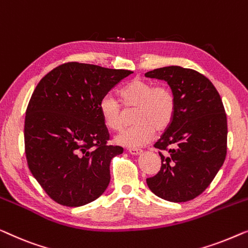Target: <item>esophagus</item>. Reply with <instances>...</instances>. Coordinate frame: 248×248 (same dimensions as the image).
<instances>
[{"label": "esophagus", "mask_w": 248, "mask_h": 248, "mask_svg": "<svg viewBox=\"0 0 248 248\" xmlns=\"http://www.w3.org/2000/svg\"><path fill=\"white\" fill-rule=\"evenodd\" d=\"M129 154H131V155H134V156H137V155H140L141 154V151L140 149H129Z\"/></svg>", "instance_id": "34e87169"}]
</instances>
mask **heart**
Here are the masks:
<instances>
[{
    "label": "heart",
    "instance_id": "heart-1",
    "mask_svg": "<svg viewBox=\"0 0 248 248\" xmlns=\"http://www.w3.org/2000/svg\"><path fill=\"white\" fill-rule=\"evenodd\" d=\"M127 109H136L134 127L116 137V142L124 147L138 148L152 140L155 130L162 132L172 123L175 113V96L166 85L141 78H135L120 92ZM100 112L104 124L111 130L119 131L124 127L123 107L113 95H106L100 102Z\"/></svg>",
    "mask_w": 248,
    "mask_h": 248
}]
</instances>
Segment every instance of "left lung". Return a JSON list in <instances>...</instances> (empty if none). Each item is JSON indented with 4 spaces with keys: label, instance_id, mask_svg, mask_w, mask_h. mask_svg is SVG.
I'll return each instance as SVG.
<instances>
[{
    "label": "left lung",
    "instance_id": "1",
    "mask_svg": "<svg viewBox=\"0 0 248 248\" xmlns=\"http://www.w3.org/2000/svg\"><path fill=\"white\" fill-rule=\"evenodd\" d=\"M145 76L165 81L175 96L172 123L154 145L169 155L159 154L160 170L146 182L164 200H192L212 182L227 154V117L221 97L194 69L167 66Z\"/></svg>",
    "mask_w": 248,
    "mask_h": 248
}]
</instances>
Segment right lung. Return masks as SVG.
<instances>
[{"label":"right lung","mask_w":248,"mask_h":248,"mask_svg":"<svg viewBox=\"0 0 248 248\" xmlns=\"http://www.w3.org/2000/svg\"><path fill=\"white\" fill-rule=\"evenodd\" d=\"M131 73L66 62L34 89L24 120L27 162L34 179L59 204H88L109 186L111 159L124 149L107 145L109 131L100 102Z\"/></svg>","instance_id":"obj_1"}]
</instances>
